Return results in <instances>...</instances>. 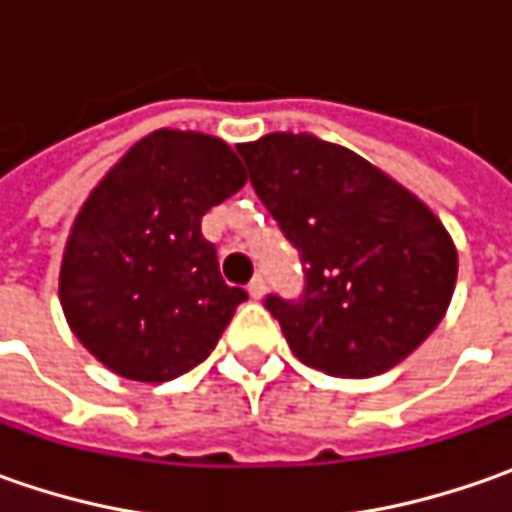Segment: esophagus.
I'll use <instances>...</instances> for the list:
<instances>
[{"label":"esophagus","mask_w":512,"mask_h":512,"mask_svg":"<svg viewBox=\"0 0 512 512\" xmlns=\"http://www.w3.org/2000/svg\"><path fill=\"white\" fill-rule=\"evenodd\" d=\"M247 293H250V299H262L267 293V285H265V279L262 276H256L250 285H247Z\"/></svg>","instance_id":"1"}]
</instances>
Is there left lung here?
<instances>
[{
	"label": "left lung",
	"mask_w": 512,
	"mask_h": 512,
	"mask_svg": "<svg viewBox=\"0 0 512 512\" xmlns=\"http://www.w3.org/2000/svg\"><path fill=\"white\" fill-rule=\"evenodd\" d=\"M250 182L305 265V296L265 307L293 356L367 379L404 362L444 319L459 253L416 193L359 153L313 133L236 145Z\"/></svg>",
	"instance_id": "left-lung-1"
}]
</instances>
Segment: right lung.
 Instances as JSON below:
<instances>
[{
	"label": "right lung",
	"instance_id": "1",
	"mask_svg": "<svg viewBox=\"0 0 512 512\" xmlns=\"http://www.w3.org/2000/svg\"><path fill=\"white\" fill-rule=\"evenodd\" d=\"M245 182L225 139L170 128L99 179L59 267L65 319L93 359L150 384L205 362L247 293L222 279L202 216Z\"/></svg>",
	"mask_w": 512,
	"mask_h": 512
}]
</instances>
